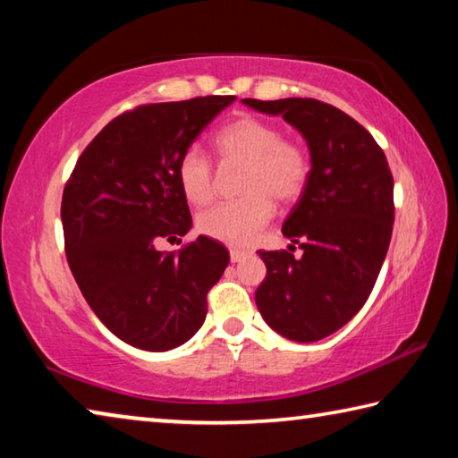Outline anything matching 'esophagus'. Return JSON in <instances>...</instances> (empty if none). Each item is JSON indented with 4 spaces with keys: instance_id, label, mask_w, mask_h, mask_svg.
Wrapping results in <instances>:
<instances>
[{
    "instance_id": "obj_1",
    "label": "esophagus",
    "mask_w": 458,
    "mask_h": 458,
    "mask_svg": "<svg viewBox=\"0 0 458 458\" xmlns=\"http://www.w3.org/2000/svg\"><path fill=\"white\" fill-rule=\"evenodd\" d=\"M248 257L246 250H240V248H230V260L232 262H240Z\"/></svg>"
}]
</instances>
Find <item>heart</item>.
Returning <instances> with one entry per match:
<instances>
[{
    "label": "heart",
    "instance_id": "b5f03b06",
    "mask_svg": "<svg viewBox=\"0 0 458 458\" xmlns=\"http://www.w3.org/2000/svg\"><path fill=\"white\" fill-rule=\"evenodd\" d=\"M220 164L242 167L238 193L242 198L201 212L198 230L230 246H248L278 208L297 204L311 177V157L294 141H286L276 125L259 117H238L214 137ZM177 182L193 206L210 204L216 196V169L198 147L177 161Z\"/></svg>",
    "mask_w": 458,
    "mask_h": 458
}]
</instances>
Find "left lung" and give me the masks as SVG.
Here are the masks:
<instances>
[{"label":"left lung","instance_id":"obj_1","mask_svg":"<svg viewBox=\"0 0 458 458\" xmlns=\"http://www.w3.org/2000/svg\"><path fill=\"white\" fill-rule=\"evenodd\" d=\"M281 114L305 137L311 177L283 224L304 257L259 250L267 278L257 289L262 319L291 341H319L366 303L384 265L394 224V180L382 147L358 121L315 98H242Z\"/></svg>","mask_w":458,"mask_h":458}]
</instances>
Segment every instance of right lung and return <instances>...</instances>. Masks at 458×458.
<instances>
[{"mask_svg": "<svg viewBox=\"0 0 458 458\" xmlns=\"http://www.w3.org/2000/svg\"><path fill=\"white\" fill-rule=\"evenodd\" d=\"M234 98L196 97L119 114L82 151L62 193L74 281L105 327L139 350L167 352L193 337L208 291L230 262L208 236L180 252L155 242L190 232L177 161Z\"/></svg>", "mask_w": 458, "mask_h": 458, "instance_id": "1", "label": "right lung"}]
</instances>
